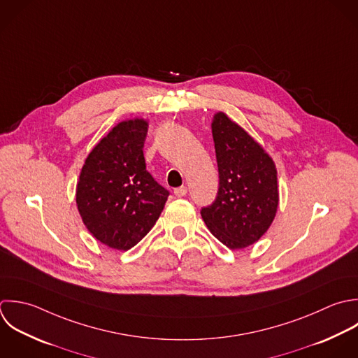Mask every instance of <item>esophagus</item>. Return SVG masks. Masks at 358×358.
I'll return each instance as SVG.
<instances>
[{
	"mask_svg": "<svg viewBox=\"0 0 358 358\" xmlns=\"http://www.w3.org/2000/svg\"><path fill=\"white\" fill-rule=\"evenodd\" d=\"M187 192H188V189H187V187H185V185H181V187H178V188H176V189H174V195H176V196H178V198L185 196V195H187Z\"/></svg>",
	"mask_w": 358,
	"mask_h": 358,
	"instance_id": "1",
	"label": "esophagus"
}]
</instances>
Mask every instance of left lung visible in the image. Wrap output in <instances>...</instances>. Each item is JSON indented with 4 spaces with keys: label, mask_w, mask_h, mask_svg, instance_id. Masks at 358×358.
<instances>
[{
    "label": "left lung",
    "mask_w": 358,
    "mask_h": 358,
    "mask_svg": "<svg viewBox=\"0 0 358 358\" xmlns=\"http://www.w3.org/2000/svg\"><path fill=\"white\" fill-rule=\"evenodd\" d=\"M219 169V189L201 215L210 233L230 250L257 243L272 224L278 205L273 160L224 113L212 122Z\"/></svg>",
    "instance_id": "left-lung-1"
}]
</instances>
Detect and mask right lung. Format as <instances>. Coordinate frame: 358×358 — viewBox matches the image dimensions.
Listing matches in <instances>:
<instances>
[{"label":"right lung","instance_id":"obj_1","mask_svg":"<svg viewBox=\"0 0 358 358\" xmlns=\"http://www.w3.org/2000/svg\"><path fill=\"white\" fill-rule=\"evenodd\" d=\"M146 134L145 120L115 125L89 153L76 185L85 226L114 250L136 245L155 226L170 195L146 170Z\"/></svg>","mask_w":358,"mask_h":358}]
</instances>
